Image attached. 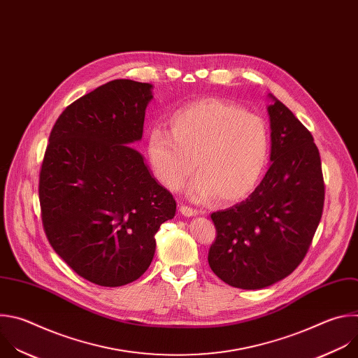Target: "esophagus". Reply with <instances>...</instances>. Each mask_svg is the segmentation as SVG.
<instances>
[{
	"instance_id": "obj_1",
	"label": "esophagus",
	"mask_w": 358,
	"mask_h": 358,
	"mask_svg": "<svg viewBox=\"0 0 358 358\" xmlns=\"http://www.w3.org/2000/svg\"><path fill=\"white\" fill-rule=\"evenodd\" d=\"M180 213L183 214V216H186V217H192V216H196V214H197L199 211H197V208H194V207H190V206H187V204H182V206H180Z\"/></svg>"
}]
</instances>
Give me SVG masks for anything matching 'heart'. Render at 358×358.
<instances>
[{
    "mask_svg": "<svg viewBox=\"0 0 358 358\" xmlns=\"http://www.w3.org/2000/svg\"><path fill=\"white\" fill-rule=\"evenodd\" d=\"M169 125L171 132L154 128L148 135V155L164 186L180 189L196 162L199 175L189 187L196 200L238 201L255 189L269 152L268 128L259 115L220 99H203L176 110Z\"/></svg>",
    "mask_w": 358,
    "mask_h": 358,
    "instance_id": "1",
    "label": "heart"
}]
</instances>
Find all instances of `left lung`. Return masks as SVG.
I'll return each instance as SVG.
<instances>
[{"label":"left lung","mask_w":358,"mask_h":358,"mask_svg":"<svg viewBox=\"0 0 358 358\" xmlns=\"http://www.w3.org/2000/svg\"><path fill=\"white\" fill-rule=\"evenodd\" d=\"M271 166L241 203L211 213L216 240L208 265L223 282L261 289L291 275L306 257L322 219L324 180L310 131L273 97Z\"/></svg>","instance_id":"left-lung-1"}]
</instances>
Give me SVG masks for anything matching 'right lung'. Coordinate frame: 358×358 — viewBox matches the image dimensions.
<instances>
[{
  "label": "right lung",
  "instance_id": "add662e5",
  "mask_svg": "<svg viewBox=\"0 0 358 358\" xmlns=\"http://www.w3.org/2000/svg\"><path fill=\"white\" fill-rule=\"evenodd\" d=\"M152 86L108 82L64 108L39 173L41 217L55 252L100 287L136 280L152 262L155 234L176 200L127 147L144 132Z\"/></svg>",
  "mask_w": 358,
  "mask_h": 358
}]
</instances>
